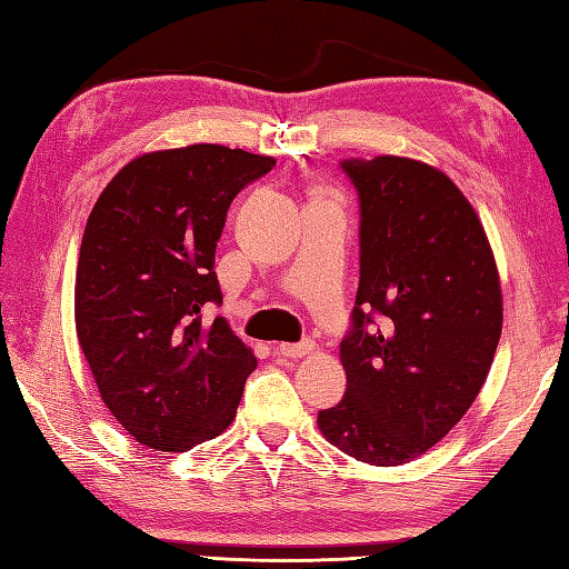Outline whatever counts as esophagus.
Masks as SVG:
<instances>
[{
  "mask_svg": "<svg viewBox=\"0 0 569 569\" xmlns=\"http://www.w3.org/2000/svg\"><path fill=\"white\" fill-rule=\"evenodd\" d=\"M273 352L278 355V358H286V360H296V358H306V355L313 352V342H298V345H288V342H281L276 345Z\"/></svg>",
  "mask_w": 569,
  "mask_h": 569,
  "instance_id": "esophagus-1",
  "label": "esophagus"
}]
</instances>
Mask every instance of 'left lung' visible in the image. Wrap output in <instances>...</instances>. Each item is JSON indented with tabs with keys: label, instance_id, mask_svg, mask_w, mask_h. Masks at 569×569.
Segmentation results:
<instances>
[{
	"label": "left lung",
	"instance_id": "8db88e82",
	"mask_svg": "<svg viewBox=\"0 0 569 569\" xmlns=\"http://www.w3.org/2000/svg\"><path fill=\"white\" fill-rule=\"evenodd\" d=\"M360 202V286L340 342L348 389L318 411L332 447L415 461L459 425L491 370L503 296L469 199L425 162L342 160Z\"/></svg>",
	"mask_w": 569,
	"mask_h": 569
}]
</instances>
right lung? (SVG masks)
<instances>
[{"label": "right lung", "instance_id": "add662e5", "mask_svg": "<svg viewBox=\"0 0 569 569\" xmlns=\"http://www.w3.org/2000/svg\"><path fill=\"white\" fill-rule=\"evenodd\" d=\"M276 160L224 144L148 152L110 180L88 217L76 271V332L122 429L189 451L237 415L251 350L227 320L214 271L227 211Z\"/></svg>", "mask_w": 569, "mask_h": 569}]
</instances>
